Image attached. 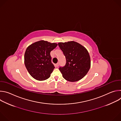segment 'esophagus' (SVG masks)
I'll use <instances>...</instances> for the list:
<instances>
[{
    "instance_id": "esophagus-1",
    "label": "esophagus",
    "mask_w": 121,
    "mask_h": 121,
    "mask_svg": "<svg viewBox=\"0 0 121 121\" xmlns=\"http://www.w3.org/2000/svg\"><path fill=\"white\" fill-rule=\"evenodd\" d=\"M56 67H58V66H59V63H57V64H56Z\"/></svg>"
}]
</instances>
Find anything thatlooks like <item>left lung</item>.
<instances>
[{"instance_id":"1","label":"left lung","mask_w":121,"mask_h":121,"mask_svg":"<svg viewBox=\"0 0 121 121\" xmlns=\"http://www.w3.org/2000/svg\"><path fill=\"white\" fill-rule=\"evenodd\" d=\"M58 44L66 59L65 65L59 68L63 77L70 82L82 78L91 67V59L87 50L74 41L59 43Z\"/></svg>"}]
</instances>
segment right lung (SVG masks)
Wrapping results in <instances>:
<instances>
[{
    "instance_id": "add662e5",
    "label": "right lung",
    "mask_w": 121,
    "mask_h": 121,
    "mask_svg": "<svg viewBox=\"0 0 121 121\" xmlns=\"http://www.w3.org/2000/svg\"><path fill=\"white\" fill-rule=\"evenodd\" d=\"M57 45L43 40L29 46L24 55V63L30 76L38 80L48 79L55 68L52 63L51 51Z\"/></svg>"
}]
</instances>
